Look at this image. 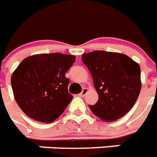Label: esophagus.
Here are the masks:
<instances>
[{
  "label": "esophagus",
  "mask_w": 157,
  "mask_h": 157,
  "mask_svg": "<svg viewBox=\"0 0 157 157\" xmlns=\"http://www.w3.org/2000/svg\"><path fill=\"white\" fill-rule=\"evenodd\" d=\"M88 92V89L87 88H85L84 87L83 89H82V92L80 93V96L81 97H84L85 95L86 94V93Z\"/></svg>",
  "instance_id": "34e87169"
}]
</instances>
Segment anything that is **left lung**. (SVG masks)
<instances>
[{"label":"left lung","instance_id":"obj_1","mask_svg":"<svg viewBox=\"0 0 157 157\" xmlns=\"http://www.w3.org/2000/svg\"><path fill=\"white\" fill-rule=\"evenodd\" d=\"M92 76L99 99L89 105L93 113L106 122L126 115L134 106L141 89L140 67L126 54L94 50L82 55Z\"/></svg>","mask_w":157,"mask_h":157}]
</instances>
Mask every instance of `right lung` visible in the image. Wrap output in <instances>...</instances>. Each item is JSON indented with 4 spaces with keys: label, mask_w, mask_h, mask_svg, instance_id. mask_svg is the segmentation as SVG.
<instances>
[{
    "label": "right lung",
    "mask_w": 157,
    "mask_h": 157,
    "mask_svg": "<svg viewBox=\"0 0 157 157\" xmlns=\"http://www.w3.org/2000/svg\"><path fill=\"white\" fill-rule=\"evenodd\" d=\"M70 54H40L25 58L11 76L14 98L27 116L51 123L63 114L73 96L65 74L75 62Z\"/></svg>",
    "instance_id": "1"
}]
</instances>
